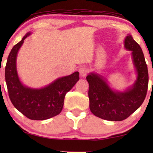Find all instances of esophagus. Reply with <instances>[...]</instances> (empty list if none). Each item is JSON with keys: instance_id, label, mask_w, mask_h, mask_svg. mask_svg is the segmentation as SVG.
I'll use <instances>...</instances> for the list:
<instances>
[{"instance_id": "34e87169", "label": "esophagus", "mask_w": 153, "mask_h": 153, "mask_svg": "<svg viewBox=\"0 0 153 153\" xmlns=\"http://www.w3.org/2000/svg\"><path fill=\"white\" fill-rule=\"evenodd\" d=\"M88 72V70L85 67H81L79 68V74L81 77H85L87 75Z\"/></svg>"}]
</instances>
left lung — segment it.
<instances>
[{"mask_svg":"<svg viewBox=\"0 0 153 153\" xmlns=\"http://www.w3.org/2000/svg\"><path fill=\"white\" fill-rule=\"evenodd\" d=\"M125 49L131 51L137 78L133 86L124 92L113 91L102 75L92 72L86 76L89 83L90 109L106 120H125L140 107L145 100L148 86V72L141 47L131 35L125 39Z\"/></svg>","mask_w":153,"mask_h":153,"instance_id":"obj_1","label":"left lung"}]
</instances>
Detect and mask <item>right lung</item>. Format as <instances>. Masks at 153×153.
<instances>
[{"instance_id": "right-lung-1", "label": "right lung", "mask_w": 153, "mask_h": 153, "mask_svg": "<svg viewBox=\"0 0 153 153\" xmlns=\"http://www.w3.org/2000/svg\"><path fill=\"white\" fill-rule=\"evenodd\" d=\"M30 35L27 33L10 51L5 66V81L10 99L19 111L30 120H47L61 112L65 96L79 81V73L57 79L42 88L23 85L16 71V56L24 39Z\"/></svg>"}]
</instances>
